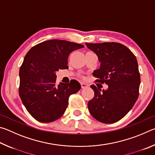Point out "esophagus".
Wrapping results in <instances>:
<instances>
[{"instance_id": "esophagus-1", "label": "esophagus", "mask_w": 155, "mask_h": 155, "mask_svg": "<svg viewBox=\"0 0 155 155\" xmlns=\"http://www.w3.org/2000/svg\"><path fill=\"white\" fill-rule=\"evenodd\" d=\"M81 87H82L83 89H85V88H87V87H88V85H87V84H86V83H81Z\"/></svg>"}]
</instances>
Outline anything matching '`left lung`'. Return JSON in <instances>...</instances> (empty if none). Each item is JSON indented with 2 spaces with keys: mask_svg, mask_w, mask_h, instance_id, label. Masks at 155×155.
Masks as SVG:
<instances>
[{
  "mask_svg": "<svg viewBox=\"0 0 155 155\" xmlns=\"http://www.w3.org/2000/svg\"><path fill=\"white\" fill-rule=\"evenodd\" d=\"M85 45L95 52L101 63L93 76L98 78L97 82L108 85L106 90L91 85L94 96L88 102L89 111L102 123L116 122L130 111L138 98L140 74L137 59L127 46L120 43Z\"/></svg>",
  "mask_w": 155,
  "mask_h": 155,
  "instance_id": "8db88e82",
  "label": "left lung"
}]
</instances>
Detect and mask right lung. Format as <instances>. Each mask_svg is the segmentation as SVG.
Masks as SVG:
<instances>
[{
	"label": "right lung",
	"mask_w": 155,
	"mask_h": 155,
	"mask_svg": "<svg viewBox=\"0 0 155 155\" xmlns=\"http://www.w3.org/2000/svg\"><path fill=\"white\" fill-rule=\"evenodd\" d=\"M83 47L66 40H51L37 44L26 54L19 72V95L36 120L47 123L60 118L69 96L79 91L81 85L76 80L57 85L56 72L68 69L69 54Z\"/></svg>",
	"instance_id": "right-lung-1"
}]
</instances>
